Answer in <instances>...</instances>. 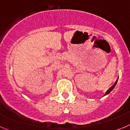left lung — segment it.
<instances>
[{
	"instance_id": "8db88e82",
	"label": "left lung",
	"mask_w": 130,
	"mask_h": 130,
	"mask_svg": "<svg viewBox=\"0 0 130 130\" xmlns=\"http://www.w3.org/2000/svg\"><path fill=\"white\" fill-rule=\"evenodd\" d=\"M117 81H118V79H117V81H116V82L115 83H114V85H112V87H111V88H109V89H108L107 90V91H106V92H105V95H104V96H106V95L109 94V93L111 92L112 91V90H113V88H115V86H116V85H117Z\"/></svg>"
}]
</instances>
